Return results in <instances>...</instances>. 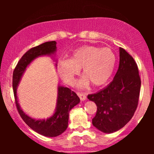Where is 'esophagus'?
<instances>
[{
  "label": "esophagus",
  "instance_id": "esophagus-1",
  "mask_svg": "<svg viewBox=\"0 0 154 154\" xmlns=\"http://www.w3.org/2000/svg\"><path fill=\"white\" fill-rule=\"evenodd\" d=\"M77 95L79 97V98H80V100H82V101H84V100H86V98H87V97H86V94L84 93H77Z\"/></svg>",
  "mask_w": 154,
  "mask_h": 154
}]
</instances>
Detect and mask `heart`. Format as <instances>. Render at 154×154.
Instances as JSON below:
<instances>
[{
	"mask_svg": "<svg viewBox=\"0 0 154 154\" xmlns=\"http://www.w3.org/2000/svg\"><path fill=\"white\" fill-rule=\"evenodd\" d=\"M116 56L109 48L84 45L75 49L68 60L58 63L60 77L66 84L75 83V77L82 69L84 76L78 87L86 88L91 83L95 87L103 85L110 79L116 65Z\"/></svg>",
	"mask_w": 154,
	"mask_h": 154,
	"instance_id": "obj_1",
	"label": "heart"
}]
</instances>
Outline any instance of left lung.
I'll list each match as a JSON object with an SVG mask.
<instances>
[{"instance_id": "8db88e82", "label": "left lung", "mask_w": 154, "mask_h": 154, "mask_svg": "<svg viewBox=\"0 0 154 154\" xmlns=\"http://www.w3.org/2000/svg\"><path fill=\"white\" fill-rule=\"evenodd\" d=\"M141 81L135 60L119 48V65L114 79L101 91L88 95L95 102L97 112L93 126L104 133L122 128L133 116L138 104Z\"/></svg>"}]
</instances>
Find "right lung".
Wrapping results in <instances>:
<instances>
[{
  "label": "right lung",
  "mask_w": 154,
  "mask_h": 154,
  "mask_svg": "<svg viewBox=\"0 0 154 154\" xmlns=\"http://www.w3.org/2000/svg\"><path fill=\"white\" fill-rule=\"evenodd\" d=\"M56 52V42L50 41L29 49L19 60L13 73V90L17 110L22 119L28 126L45 137H56L62 134L68 127L69 113L80 101L79 98L69 88L58 86V95L54 114L47 119H35L26 115L21 109L18 102L17 89L26 67L36 58L51 56Z\"/></svg>",
  "instance_id": "right-lung-1"
}]
</instances>
